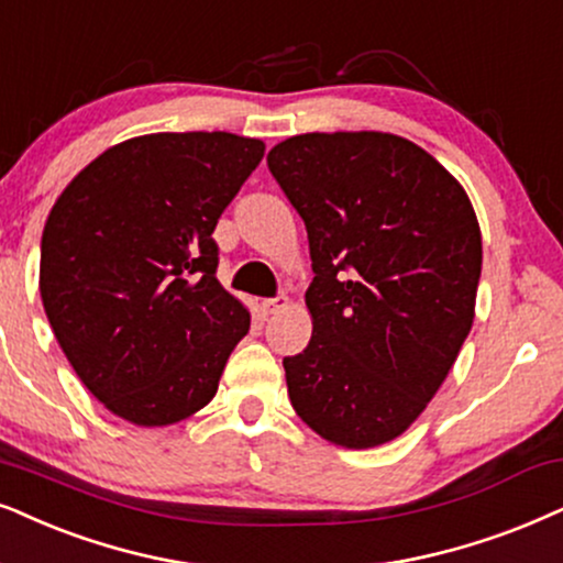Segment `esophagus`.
<instances>
[{"label":"esophagus","mask_w":563,"mask_h":563,"mask_svg":"<svg viewBox=\"0 0 563 563\" xmlns=\"http://www.w3.org/2000/svg\"><path fill=\"white\" fill-rule=\"evenodd\" d=\"M290 306L288 296H275V298H267V301H262V311L265 314H280V311H286Z\"/></svg>","instance_id":"esophagus-1"}]
</instances>
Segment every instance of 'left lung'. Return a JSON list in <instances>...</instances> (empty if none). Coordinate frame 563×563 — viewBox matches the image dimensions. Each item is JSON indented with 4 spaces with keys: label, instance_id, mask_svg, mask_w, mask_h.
<instances>
[{
    "label": "left lung",
    "instance_id": "1",
    "mask_svg": "<svg viewBox=\"0 0 563 563\" xmlns=\"http://www.w3.org/2000/svg\"><path fill=\"white\" fill-rule=\"evenodd\" d=\"M267 166L303 218L311 340L283 358L298 418L372 450L410 429L475 319L481 225L462 184L389 132H309Z\"/></svg>",
    "mask_w": 563,
    "mask_h": 563
}]
</instances>
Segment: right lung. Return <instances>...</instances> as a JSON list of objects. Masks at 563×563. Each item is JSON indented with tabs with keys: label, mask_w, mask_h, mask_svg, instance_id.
Here are the masks:
<instances>
[{
	"label": "right lung",
	"mask_w": 563,
	"mask_h": 563,
	"mask_svg": "<svg viewBox=\"0 0 563 563\" xmlns=\"http://www.w3.org/2000/svg\"><path fill=\"white\" fill-rule=\"evenodd\" d=\"M265 155L231 132H155L90 161L54 202L38 288L75 374L142 429L218 393L249 309L216 277L218 218Z\"/></svg>",
	"instance_id": "obj_1"
}]
</instances>
